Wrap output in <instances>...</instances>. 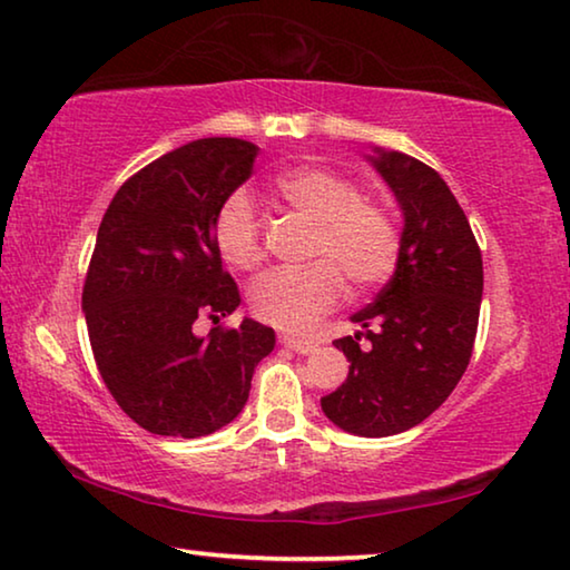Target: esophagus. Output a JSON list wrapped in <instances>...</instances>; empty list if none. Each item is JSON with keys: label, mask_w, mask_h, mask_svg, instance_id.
Masks as SVG:
<instances>
[{"label": "esophagus", "mask_w": 570, "mask_h": 570, "mask_svg": "<svg viewBox=\"0 0 570 570\" xmlns=\"http://www.w3.org/2000/svg\"><path fill=\"white\" fill-rule=\"evenodd\" d=\"M282 343L286 347H292L294 353H302V355H309L317 351V343H312V340H304V337H296V335H282Z\"/></svg>", "instance_id": "esophagus-1"}]
</instances>
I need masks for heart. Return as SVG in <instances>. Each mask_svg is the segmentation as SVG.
Returning <instances> with one entry per match:
<instances>
[{
    "label": "heart",
    "mask_w": 570,
    "mask_h": 570,
    "mask_svg": "<svg viewBox=\"0 0 570 570\" xmlns=\"http://www.w3.org/2000/svg\"><path fill=\"white\" fill-rule=\"evenodd\" d=\"M274 191L317 223L312 256L322 258L263 276L250 292V309L258 320L294 333L307 330L343 296L340 267L355 286H376L392 276L399 258L396 219L381 202L361 197L351 178L333 168L296 166L276 176ZM212 240L230 268L261 266V225L248 194L235 191L225 199L212 225Z\"/></svg>",
    "instance_id": "1"
}]
</instances>
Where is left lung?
Instances as JSON below:
<instances>
[{
  "label": "left lung",
  "mask_w": 570,
  "mask_h": 570,
  "mask_svg": "<svg viewBox=\"0 0 570 570\" xmlns=\"http://www.w3.org/2000/svg\"><path fill=\"white\" fill-rule=\"evenodd\" d=\"M366 160L402 209L399 258L373 304L351 317L358 333L335 340L351 368L322 396V412L351 435L389 438L428 420L461 381L479 327L483 263L438 171L386 148H373Z\"/></svg>",
  "instance_id": "left-lung-1"
}]
</instances>
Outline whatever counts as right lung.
<instances>
[{"label": "right lung", "mask_w": 570, "mask_h": 570, "mask_svg": "<svg viewBox=\"0 0 570 570\" xmlns=\"http://www.w3.org/2000/svg\"><path fill=\"white\" fill-rule=\"evenodd\" d=\"M258 146L202 138L176 148L120 186L101 217L81 309L109 394L142 430L202 438L243 412L276 333L245 317L212 327L240 304L223 271L212 225L245 184Z\"/></svg>", "instance_id": "obj_1"}]
</instances>
